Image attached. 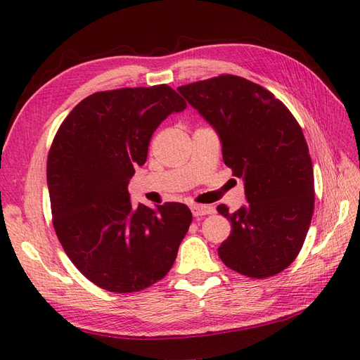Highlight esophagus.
Masks as SVG:
<instances>
[{"mask_svg":"<svg viewBox=\"0 0 360 360\" xmlns=\"http://www.w3.org/2000/svg\"><path fill=\"white\" fill-rule=\"evenodd\" d=\"M192 213H193L195 218H200V217L210 215V213H213V207H210V205L195 204V205H192Z\"/></svg>","mask_w":360,"mask_h":360,"instance_id":"obj_1","label":"esophagus"}]
</instances>
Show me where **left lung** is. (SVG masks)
Listing matches in <instances>:
<instances>
[{
  "label": "left lung",
  "mask_w": 360,
  "mask_h": 360,
  "mask_svg": "<svg viewBox=\"0 0 360 360\" xmlns=\"http://www.w3.org/2000/svg\"><path fill=\"white\" fill-rule=\"evenodd\" d=\"M198 112L217 129L224 164L244 181L248 205L233 213L232 232L218 255L232 271L266 278L297 258L314 212V172L308 143L286 105L238 75L179 86Z\"/></svg>",
  "instance_id": "obj_1"
}]
</instances>
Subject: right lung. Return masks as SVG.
Instances as JSON below:
<instances>
[{"label":"right lung","mask_w":360,"mask_h":360,"mask_svg":"<svg viewBox=\"0 0 360 360\" xmlns=\"http://www.w3.org/2000/svg\"><path fill=\"white\" fill-rule=\"evenodd\" d=\"M186 106L168 85L101 91L83 98L53 137L46 167L53 229L98 288L139 292L172 269L192 212L181 202L133 205L127 187L160 122Z\"/></svg>","instance_id":"add662e5"}]
</instances>
